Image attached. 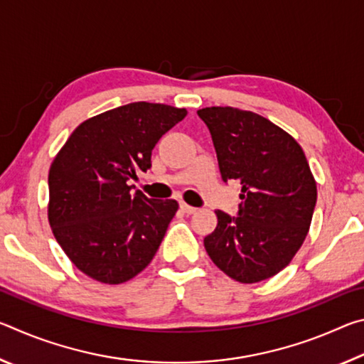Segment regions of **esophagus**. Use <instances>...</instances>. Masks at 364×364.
I'll return each instance as SVG.
<instances>
[{"mask_svg": "<svg viewBox=\"0 0 364 364\" xmlns=\"http://www.w3.org/2000/svg\"><path fill=\"white\" fill-rule=\"evenodd\" d=\"M181 210L184 212V213H188V215H193V213H196L197 212V208L196 207H193V205H188L186 202H181Z\"/></svg>", "mask_w": 364, "mask_h": 364, "instance_id": "esophagus-1", "label": "esophagus"}]
</instances>
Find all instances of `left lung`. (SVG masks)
Listing matches in <instances>:
<instances>
[{"mask_svg":"<svg viewBox=\"0 0 364 364\" xmlns=\"http://www.w3.org/2000/svg\"><path fill=\"white\" fill-rule=\"evenodd\" d=\"M220 173L241 183L237 217L215 210L217 228L204 237L212 262L242 284L284 269L304 244L316 205V181L291 134L250 110L205 107Z\"/></svg>","mask_w":364,"mask_h":364,"instance_id":"left-lung-1","label":"left lung"}]
</instances>
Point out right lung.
Instances as JSON below:
<instances>
[{
	"label": "right lung",
	"instance_id": "add662e5",
	"mask_svg": "<svg viewBox=\"0 0 364 364\" xmlns=\"http://www.w3.org/2000/svg\"><path fill=\"white\" fill-rule=\"evenodd\" d=\"M186 115V109L144 101L110 109L80 123L54 157L49 226L91 279L122 284L156 255L178 202L133 194L128 180L151 168L159 139Z\"/></svg>",
	"mask_w": 364,
	"mask_h": 364
}]
</instances>
